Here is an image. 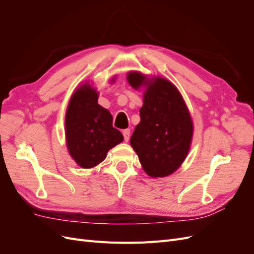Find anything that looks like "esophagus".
Wrapping results in <instances>:
<instances>
[{"label":"esophagus","instance_id":"34e87169","mask_svg":"<svg viewBox=\"0 0 254 254\" xmlns=\"http://www.w3.org/2000/svg\"><path fill=\"white\" fill-rule=\"evenodd\" d=\"M123 135H124V140L128 142L129 136H130V130L129 129H124L123 130Z\"/></svg>","mask_w":254,"mask_h":254}]
</instances>
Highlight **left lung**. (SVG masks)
<instances>
[{"label": "left lung", "mask_w": 254, "mask_h": 254, "mask_svg": "<svg viewBox=\"0 0 254 254\" xmlns=\"http://www.w3.org/2000/svg\"><path fill=\"white\" fill-rule=\"evenodd\" d=\"M130 86L145 87L141 121L130 139L144 172L152 178L175 173L186 160L193 139L194 125L179 90L166 78L131 71Z\"/></svg>", "instance_id": "obj_1"}]
</instances>
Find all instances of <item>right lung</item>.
<instances>
[{
    "label": "right lung",
    "mask_w": 254,
    "mask_h": 254,
    "mask_svg": "<svg viewBox=\"0 0 254 254\" xmlns=\"http://www.w3.org/2000/svg\"><path fill=\"white\" fill-rule=\"evenodd\" d=\"M115 77L111 79V82ZM98 92L89 82L74 91L65 112V142L72 159L82 168H92L107 152L124 140L112 126V115L98 105Z\"/></svg>",
    "instance_id": "1"
}]
</instances>
